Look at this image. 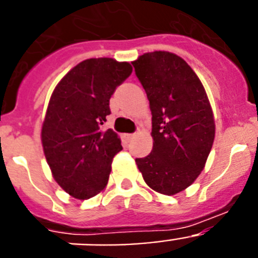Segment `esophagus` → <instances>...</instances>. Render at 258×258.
Instances as JSON below:
<instances>
[{
	"mask_svg": "<svg viewBox=\"0 0 258 258\" xmlns=\"http://www.w3.org/2000/svg\"><path fill=\"white\" fill-rule=\"evenodd\" d=\"M133 137H134V134H124V138L126 141H131L132 138H133Z\"/></svg>",
	"mask_w": 258,
	"mask_h": 258,
	"instance_id": "34e87169",
	"label": "esophagus"
}]
</instances>
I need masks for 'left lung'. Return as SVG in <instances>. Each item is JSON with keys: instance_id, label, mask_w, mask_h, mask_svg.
<instances>
[{"instance_id": "obj_1", "label": "left lung", "mask_w": 258, "mask_h": 258, "mask_svg": "<svg viewBox=\"0 0 258 258\" xmlns=\"http://www.w3.org/2000/svg\"><path fill=\"white\" fill-rule=\"evenodd\" d=\"M132 63L150 101L154 140L151 154L136 163L152 190L175 195L206 166L216 133L213 111L202 81L181 56L152 51Z\"/></svg>"}]
</instances>
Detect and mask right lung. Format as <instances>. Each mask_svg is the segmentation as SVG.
<instances>
[{
  "label": "right lung",
  "instance_id": "1",
  "mask_svg": "<svg viewBox=\"0 0 258 258\" xmlns=\"http://www.w3.org/2000/svg\"><path fill=\"white\" fill-rule=\"evenodd\" d=\"M127 61L83 60L59 81L46 109L41 141L56 183L71 197L90 199L104 190L113 156L122 150L112 129H103L109 98L131 76Z\"/></svg>",
  "mask_w": 258,
  "mask_h": 258
}]
</instances>
